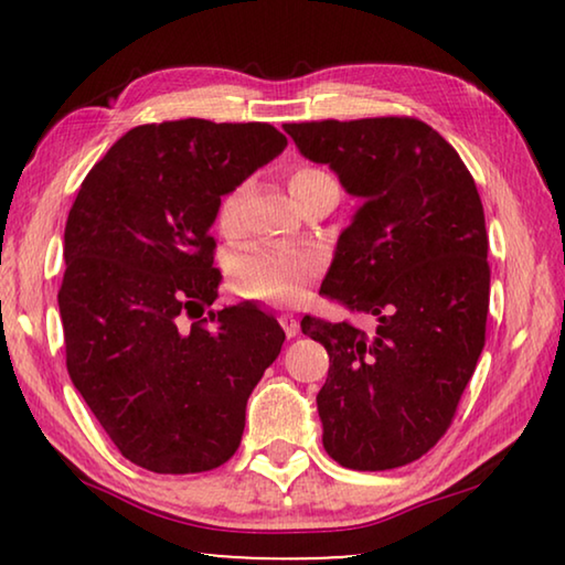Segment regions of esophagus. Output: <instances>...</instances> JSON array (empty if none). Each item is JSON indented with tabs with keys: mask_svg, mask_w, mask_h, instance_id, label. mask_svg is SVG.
I'll list each match as a JSON object with an SVG mask.
<instances>
[{
	"mask_svg": "<svg viewBox=\"0 0 565 565\" xmlns=\"http://www.w3.org/2000/svg\"><path fill=\"white\" fill-rule=\"evenodd\" d=\"M281 327H284V331H286V337H289V339H294L296 337V333H299L301 331V327H299V319H296L294 317V313H289V311H286V313H281Z\"/></svg>",
	"mask_w": 565,
	"mask_h": 565,
	"instance_id": "obj_1",
	"label": "esophagus"
}]
</instances>
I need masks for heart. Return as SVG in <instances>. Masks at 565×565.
<instances>
[{"label": "heart", "mask_w": 565, "mask_h": 565, "mask_svg": "<svg viewBox=\"0 0 565 565\" xmlns=\"http://www.w3.org/2000/svg\"><path fill=\"white\" fill-rule=\"evenodd\" d=\"M319 169L301 167L296 169L289 186L299 184L303 177ZM238 212V189L222 196L216 209V222L222 232H234ZM319 271V256L311 248H291V246H246L234 259L232 279L234 289L246 299L259 301H289L299 294L313 274Z\"/></svg>", "instance_id": "heart-1"}]
</instances>
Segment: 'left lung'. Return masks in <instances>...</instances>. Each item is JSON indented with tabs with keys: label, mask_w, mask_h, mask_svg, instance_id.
Listing matches in <instances>:
<instances>
[{
	"label": "left lung",
	"mask_w": 565,
	"mask_h": 565,
	"mask_svg": "<svg viewBox=\"0 0 565 565\" xmlns=\"http://www.w3.org/2000/svg\"><path fill=\"white\" fill-rule=\"evenodd\" d=\"M301 157L359 199L321 291L376 317L374 333L303 317L329 376L317 396L323 448L353 471H386L446 434L483 351L489 236L461 157L408 117L284 124Z\"/></svg>",
	"instance_id": "1"
}]
</instances>
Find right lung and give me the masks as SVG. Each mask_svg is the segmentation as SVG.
<instances>
[{
	"mask_svg": "<svg viewBox=\"0 0 565 565\" xmlns=\"http://www.w3.org/2000/svg\"><path fill=\"white\" fill-rule=\"evenodd\" d=\"M286 145L262 121L145 124L114 141L70 209L66 369L121 456L147 471L226 463L279 356L286 333L256 303L206 311L222 284L209 228L222 196ZM186 316L200 321L186 328Z\"/></svg>",
	"mask_w": 565,
	"mask_h": 565,
	"instance_id": "right-lung-1",
	"label": "right lung"
}]
</instances>
